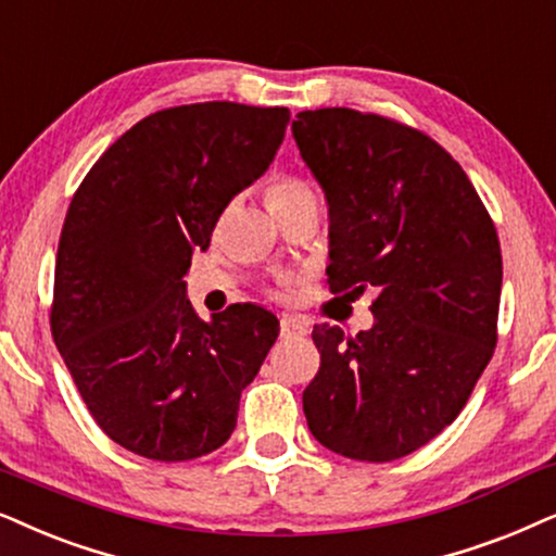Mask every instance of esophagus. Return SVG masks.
I'll return each mask as SVG.
<instances>
[{
	"instance_id": "1",
	"label": "esophagus",
	"mask_w": 556,
	"mask_h": 556,
	"mask_svg": "<svg viewBox=\"0 0 556 556\" xmlns=\"http://www.w3.org/2000/svg\"><path fill=\"white\" fill-rule=\"evenodd\" d=\"M280 334L283 337H306V327L295 316H283L280 319Z\"/></svg>"
}]
</instances>
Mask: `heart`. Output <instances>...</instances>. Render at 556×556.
Instances as JSON below:
<instances>
[{
    "instance_id": "obj_1",
    "label": "heart",
    "mask_w": 556,
    "mask_h": 556,
    "mask_svg": "<svg viewBox=\"0 0 556 556\" xmlns=\"http://www.w3.org/2000/svg\"><path fill=\"white\" fill-rule=\"evenodd\" d=\"M314 199L312 189L299 178H276L268 186V204H286V201H301Z\"/></svg>"
}]
</instances>
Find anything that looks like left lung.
Listing matches in <instances>:
<instances>
[{"label":"left lung","mask_w":556,"mask_h":556,"mask_svg":"<svg viewBox=\"0 0 556 556\" xmlns=\"http://www.w3.org/2000/svg\"><path fill=\"white\" fill-rule=\"evenodd\" d=\"M291 129L327 199L329 288H378L370 329L314 327L308 429L342 457L391 463L457 419L493 357L498 235L467 173L419 129L344 106L299 112Z\"/></svg>","instance_id":"obj_1"}]
</instances>
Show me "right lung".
Listing matches in <instances>:
<instances>
[{
  "mask_svg": "<svg viewBox=\"0 0 556 556\" xmlns=\"http://www.w3.org/2000/svg\"><path fill=\"white\" fill-rule=\"evenodd\" d=\"M288 119L286 106L235 102L155 112L71 199L50 329L93 421L140 457L219 450L276 342L278 319L255 304L201 321L184 276L229 201L268 170Z\"/></svg>",
  "mask_w": 556,
  "mask_h": 556,
  "instance_id": "right-lung-1",
  "label": "right lung"
}]
</instances>
